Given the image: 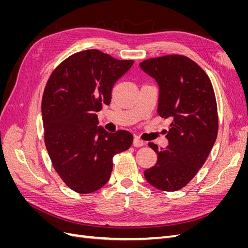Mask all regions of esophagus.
<instances>
[{
	"instance_id": "esophagus-1",
	"label": "esophagus",
	"mask_w": 248,
	"mask_h": 248,
	"mask_svg": "<svg viewBox=\"0 0 248 248\" xmlns=\"http://www.w3.org/2000/svg\"><path fill=\"white\" fill-rule=\"evenodd\" d=\"M132 144H133V146H134V147H142V146L145 145V142L142 141L140 138L136 137V138L133 139V142H132Z\"/></svg>"
}]
</instances>
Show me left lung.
<instances>
[{
	"label": "left lung",
	"mask_w": 248,
	"mask_h": 248,
	"mask_svg": "<svg viewBox=\"0 0 248 248\" xmlns=\"http://www.w3.org/2000/svg\"><path fill=\"white\" fill-rule=\"evenodd\" d=\"M140 67L159 86L158 115L171 120L167 149L149 144L157 162L144 171L145 178L157 189L176 191L197 175L216 140L218 115L214 90L206 72L185 56L148 59Z\"/></svg>",
	"instance_id": "1"
}]
</instances>
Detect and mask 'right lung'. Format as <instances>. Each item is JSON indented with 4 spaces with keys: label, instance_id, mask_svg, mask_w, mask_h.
<instances>
[{
    "label": "right lung",
    "instance_id": "right-lung-1",
    "mask_svg": "<svg viewBox=\"0 0 248 248\" xmlns=\"http://www.w3.org/2000/svg\"><path fill=\"white\" fill-rule=\"evenodd\" d=\"M133 63L82 50L64 60L46 82L41 102L44 141L52 167L76 192L91 193L106 185L112 157L132 144L130 132L110 133L97 126L96 111L110 103L115 82Z\"/></svg>",
    "mask_w": 248,
    "mask_h": 248
}]
</instances>
